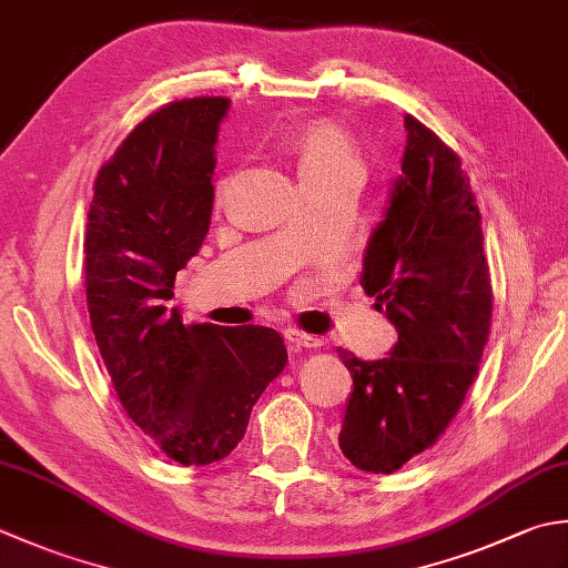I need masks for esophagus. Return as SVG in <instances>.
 <instances>
[{
    "label": "esophagus",
    "mask_w": 568,
    "mask_h": 568,
    "mask_svg": "<svg viewBox=\"0 0 568 568\" xmlns=\"http://www.w3.org/2000/svg\"><path fill=\"white\" fill-rule=\"evenodd\" d=\"M285 342H287V347H291L293 352H300V349H317L320 344H322L317 337L307 335V332H300V329H295V327H287V329H285Z\"/></svg>",
    "instance_id": "esophagus-1"
}]
</instances>
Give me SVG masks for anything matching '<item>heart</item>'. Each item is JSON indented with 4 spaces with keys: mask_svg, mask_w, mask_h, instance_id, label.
Segmentation results:
<instances>
[{
    "mask_svg": "<svg viewBox=\"0 0 568 568\" xmlns=\"http://www.w3.org/2000/svg\"><path fill=\"white\" fill-rule=\"evenodd\" d=\"M293 152L297 162L300 180L310 189L339 180L344 174H362V154L354 140L342 128L332 122H317L293 140ZM231 180H221L216 186V196L224 199Z\"/></svg>",
    "mask_w": 568,
    "mask_h": 568,
    "instance_id": "heart-1",
    "label": "heart"
}]
</instances>
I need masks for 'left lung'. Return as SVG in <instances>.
<instances>
[{
    "label": "left lung",
    "instance_id": "1",
    "mask_svg": "<svg viewBox=\"0 0 568 568\" xmlns=\"http://www.w3.org/2000/svg\"><path fill=\"white\" fill-rule=\"evenodd\" d=\"M406 150L359 283L398 332L388 357L337 349L352 374L339 448L354 468L392 475L458 414L490 335L493 287L468 174L436 132L404 118Z\"/></svg>",
    "mask_w": 568,
    "mask_h": 568
}]
</instances>
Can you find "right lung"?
I'll use <instances>...</instances> for the list:
<instances>
[{
	"label": "right lung",
	"instance_id": "1",
	"mask_svg": "<svg viewBox=\"0 0 568 568\" xmlns=\"http://www.w3.org/2000/svg\"><path fill=\"white\" fill-rule=\"evenodd\" d=\"M229 98H186L144 118L100 166L85 226V300L125 414L166 458L224 460L287 362L271 327L184 325L174 277L206 239Z\"/></svg>",
	"mask_w": 568,
	"mask_h": 568
}]
</instances>
